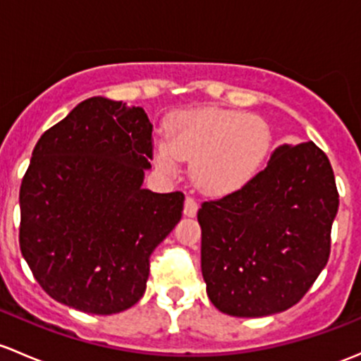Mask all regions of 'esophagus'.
Listing matches in <instances>:
<instances>
[{
  "mask_svg": "<svg viewBox=\"0 0 361 361\" xmlns=\"http://www.w3.org/2000/svg\"><path fill=\"white\" fill-rule=\"evenodd\" d=\"M197 211H199V204H197V200L193 199V197L187 195V199H185V207H183L185 216H190V218H193V216L197 214Z\"/></svg>",
  "mask_w": 361,
  "mask_h": 361,
  "instance_id": "esophagus-1",
  "label": "esophagus"
}]
</instances>
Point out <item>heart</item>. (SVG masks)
Wrapping results in <instances>:
<instances>
[{"label": "heart", "instance_id": "1", "mask_svg": "<svg viewBox=\"0 0 361 361\" xmlns=\"http://www.w3.org/2000/svg\"><path fill=\"white\" fill-rule=\"evenodd\" d=\"M271 133L261 117L206 107L178 112L168 123V140L154 147L157 168L176 174L181 159L193 161V178L204 192L228 193L245 187L267 164Z\"/></svg>", "mask_w": 361, "mask_h": 361}]
</instances>
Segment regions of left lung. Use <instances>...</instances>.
I'll list each match as a JSON object with an SVG mask.
<instances>
[{"label":"left lung","mask_w":361,"mask_h":361,"mask_svg":"<svg viewBox=\"0 0 361 361\" xmlns=\"http://www.w3.org/2000/svg\"><path fill=\"white\" fill-rule=\"evenodd\" d=\"M337 207L332 166L313 142L279 147L245 187L202 202L200 267L212 305L254 318L301 301L331 256Z\"/></svg>","instance_id":"left-lung-1"}]
</instances>
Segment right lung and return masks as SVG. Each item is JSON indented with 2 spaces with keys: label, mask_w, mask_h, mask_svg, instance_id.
<instances>
[{
  "label": "right lung",
  "mask_w": 361,
  "mask_h": 361,
  "mask_svg": "<svg viewBox=\"0 0 361 361\" xmlns=\"http://www.w3.org/2000/svg\"><path fill=\"white\" fill-rule=\"evenodd\" d=\"M142 107L93 97L43 133L20 185L18 242L55 301L114 314L142 299L150 256L181 218L183 192L142 188L154 157Z\"/></svg>",
  "instance_id": "right-lung-1"
}]
</instances>
